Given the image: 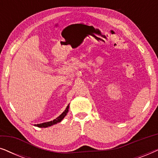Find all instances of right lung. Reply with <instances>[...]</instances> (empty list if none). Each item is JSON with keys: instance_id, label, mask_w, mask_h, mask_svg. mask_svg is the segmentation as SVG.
<instances>
[{"instance_id": "1", "label": "right lung", "mask_w": 158, "mask_h": 158, "mask_svg": "<svg viewBox=\"0 0 158 158\" xmlns=\"http://www.w3.org/2000/svg\"><path fill=\"white\" fill-rule=\"evenodd\" d=\"M69 105L70 104H68V106H67L65 110H64V111L62 112V113L60 114L58 117L56 118L55 119H54L53 121H50V122H44V123H42V124H35L34 126H36L37 127H40V128H46V127H51L54 124H57V123H60L64 118V116L67 115V114H68V112L69 111Z\"/></svg>"}]
</instances>
